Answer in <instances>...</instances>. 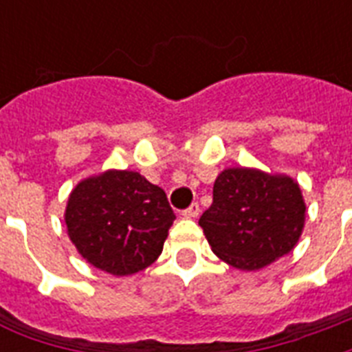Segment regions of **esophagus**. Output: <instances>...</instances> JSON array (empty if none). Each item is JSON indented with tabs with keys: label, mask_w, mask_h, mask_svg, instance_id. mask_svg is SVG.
Masks as SVG:
<instances>
[{
	"label": "esophagus",
	"mask_w": 352,
	"mask_h": 352,
	"mask_svg": "<svg viewBox=\"0 0 352 352\" xmlns=\"http://www.w3.org/2000/svg\"><path fill=\"white\" fill-rule=\"evenodd\" d=\"M199 214H201V206H199L197 203H192L186 210H182V215H184V217H190V219H195Z\"/></svg>",
	"instance_id": "obj_1"
}]
</instances>
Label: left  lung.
I'll list each match as a JSON object with an SVG mask.
<instances>
[{"label": "left lung", "mask_w": 352, "mask_h": 352, "mask_svg": "<svg viewBox=\"0 0 352 352\" xmlns=\"http://www.w3.org/2000/svg\"><path fill=\"white\" fill-rule=\"evenodd\" d=\"M303 221L305 203L292 179L232 168L215 179L214 203L199 225L215 256L256 270L294 248Z\"/></svg>", "instance_id": "obj_1"}]
</instances>
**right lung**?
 <instances>
[{"mask_svg":"<svg viewBox=\"0 0 352 352\" xmlns=\"http://www.w3.org/2000/svg\"><path fill=\"white\" fill-rule=\"evenodd\" d=\"M173 219L164 190L137 171H106L82 181L65 210L69 237L82 257L113 276L149 267Z\"/></svg>","mask_w":352,"mask_h":352,"instance_id":"right-lung-1","label":"right lung"}]
</instances>
